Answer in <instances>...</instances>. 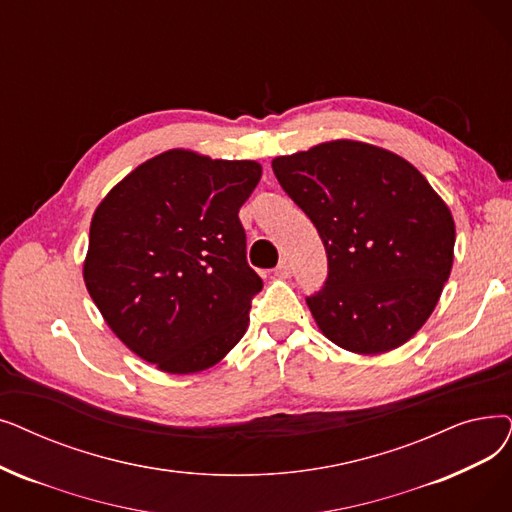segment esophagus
I'll use <instances>...</instances> for the list:
<instances>
[{"label":"esophagus","mask_w":512,"mask_h":512,"mask_svg":"<svg viewBox=\"0 0 512 512\" xmlns=\"http://www.w3.org/2000/svg\"><path fill=\"white\" fill-rule=\"evenodd\" d=\"M274 276H276V278H288V276H291V263H288L286 259H282V261L276 265Z\"/></svg>","instance_id":"obj_1"}]
</instances>
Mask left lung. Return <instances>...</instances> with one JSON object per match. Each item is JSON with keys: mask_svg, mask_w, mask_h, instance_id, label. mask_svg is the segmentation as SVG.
I'll use <instances>...</instances> for the list:
<instances>
[{"mask_svg": "<svg viewBox=\"0 0 512 512\" xmlns=\"http://www.w3.org/2000/svg\"><path fill=\"white\" fill-rule=\"evenodd\" d=\"M272 169L324 242L328 276L305 299L324 335L366 355L412 339L450 278L456 240L452 213L425 175L353 140L278 157Z\"/></svg>", "mask_w": 512, "mask_h": 512, "instance_id": "left-lung-1", "label": "left lung"}]
</instances>
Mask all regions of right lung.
<instances>
[{"mask_svg":"<svg viewBox=\"0 0 512 512\" xmlns=\"http://www.w3.org/2000/svg\"><path fill=\"white\" fill-rule=\"evenodd\" d=\"M259 180L255 161L169 150L98 205L87 293L110 330L159 370H207L247 332L263 282L247 263L238 211Z\"/></svg>","mask_w":512,"mask_h":512,"instance_id":"add662e5","label":"right lung"}]
</instances>
